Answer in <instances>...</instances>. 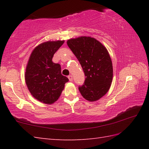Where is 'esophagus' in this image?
<instances>
[{"instance_id":"obj_1","label":"esophagus","mask_w":149,"mask_h":149,"mask_svg":"<svg viewBox=\"0 0 149 149\" xmlns=\"http://www.w3.org/2000/svg\"><path fill=\"white\" fill-rule=\"evenodd\" d=\"M68 79H69V81H72V80H73V78H72V75H68Z\"/></svg>"}]
</instances>
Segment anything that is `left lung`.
<instances>
[{
  "label": "left lung",
  "mask_w": 149,
  "mask_h": 149,
  "mask_svg": "<svg viewBox=\"0 0 149 149\" xmlns=\"http://www.w3.org/2000/svg\"><path fill=\"white\" fill-rule=\"evenodd\" d=\"M66 43L86 77L79 88L82 96L90 102L99 100L109 91L113 81V64L106 47L90 36L72 38Z\"/></svg>",
  "instance_id": "1"
}]
</instances>
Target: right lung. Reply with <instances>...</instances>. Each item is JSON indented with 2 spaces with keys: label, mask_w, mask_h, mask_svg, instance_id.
<instances>
[{
  "label": "right lung",
  "mask_w": 149,
  "mask_h": 149,
  "mask_svg": "<svg viewBox=\"0 0 149 149\" xmlns=\"http://www.w3.org/2000/svg\"><path fill=\"white\" fill-rule=\"evenodd\" d=\"M64 42L58 40L40 43L33 49L28 60L25 81L33 97L42 103H54L68 81L61 74L60 65L52 62L54 54Z\"/></svg>",
  "instance_id": "right-lung-1"
}]
</instances>
